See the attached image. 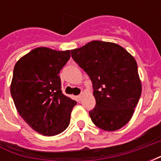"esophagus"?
<instances>
[{
	"label": "esophagus",
	"instance_id": "esophagus-1",
	"mask_svg": "<svg viewBox=\"0 0 161 161\" xmlns=\"http://www.w3.org/2000/svg\"><path fill=\"white\" fill-rule=\"evenodd\" d=\"M82 97H83V95H78L77 96V99H78V101H81V99H82Z\"/></svg>",
	"mask_w": 161,
	"mask_h": 161
}]
</instances>
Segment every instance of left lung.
I'll list each match as a JSON object with an SVG mask.
<instances>
[{"instance_id": "left-lung-1", "label": "left lung", "mask_w": 161, "mask_h": 161, "mask_svg": "<svg viewBox=\"0 0 161 161\" xmlns=\"http://www.w3.org/2000/svg\"><path fill=\"white\" fill-rule=\"evenodd\" d=\"M70 53L92 82L96 106L89 112L91 121L105 131L122 128L133 116L142 94L134 57L117 44L99 40Z\"/></svg>"}]
</instances>
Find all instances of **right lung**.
Returning <instances> with one entry per match:
<instances>
[{"label":"right lung","mask_w":161,"mask_h":161,"mask_svg":"<svg viewBox=\"0 0 161 161\" xmlns=\"http://www.w3.org/2000/svg\"><path fill=\"white\" fill-rule=\"evenodd\" d=\"M70 51L38 47L20 58L14 68L10 92L16 109L33 130L58 135L70 124L77 102L62 93L59 72Z\"/></svg>","instance_id":"obj_1"}]
</instances>
